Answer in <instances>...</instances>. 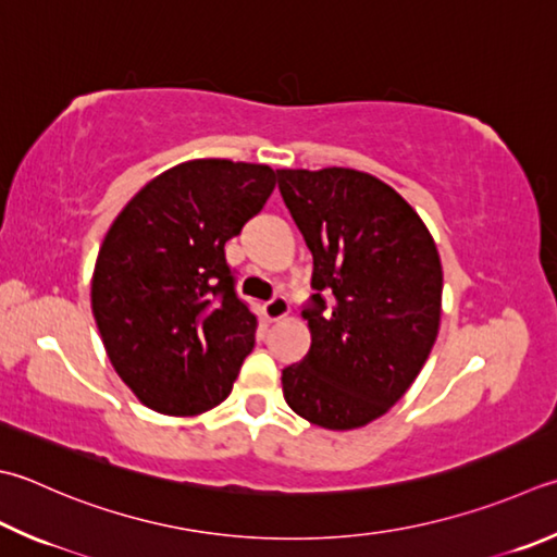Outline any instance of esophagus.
Wrapping results in <instances>:
<instances>
[{
    "label": "esophagus",
    "instance_id": "esophagus-1",
    "mask_svg": "<svg viewBox=\"0 0 557 557\" xmlns=\"http://www.w3.org/2000/svg\"><path fill=\"white\" fill-rule=\"evenodd\" d=\"M288 310H290V306H288L286 296H274V298L264 302V314H267V320H271V322L286 318Z\"/></svg>",
    "mask_w": 557,
    "mask_h": 557
}]
</instances>
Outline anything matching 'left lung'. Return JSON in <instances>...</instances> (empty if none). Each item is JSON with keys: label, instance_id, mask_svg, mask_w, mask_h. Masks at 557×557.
<instances>
[{"label": "left lung", "instance_id": "1", "mask_svg": "<svg viewBox=\"0 0 557 557\" xmlns=\"http://www.w3.org/2000/svg\"><path fill=\"white\" fill-rule=\"evenodd\" d=\"M276 174L312 251L314 288L302 310L310 351L283 369V397L310 424L359 429L400 400L429 359L442 259L414 208L375 176L346 166Z\"/></svg>", "mask_w": 557, "mask_h": 557}]
</instances>
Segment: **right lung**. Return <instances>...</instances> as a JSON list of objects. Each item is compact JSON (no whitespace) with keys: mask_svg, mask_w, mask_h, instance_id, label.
Wrapping results in <instances>:
<instances>
[{"mask_svg":"<svg viewBox=\"0 0 557 557\" xmlns=\"http://www.w3.org/2000/svg\"><path fill=\"white\" fill-rule=\"evenodd\" d=\"M276 186L267 164L191 160L145 184L109 227L91 310L115 373L143 405L194 417L233 391L257 318L225 243Z\"/></svg>","mask_w":557,"mask_h":557,"instance_id":"1","label":"right lung"}]
</instances>
